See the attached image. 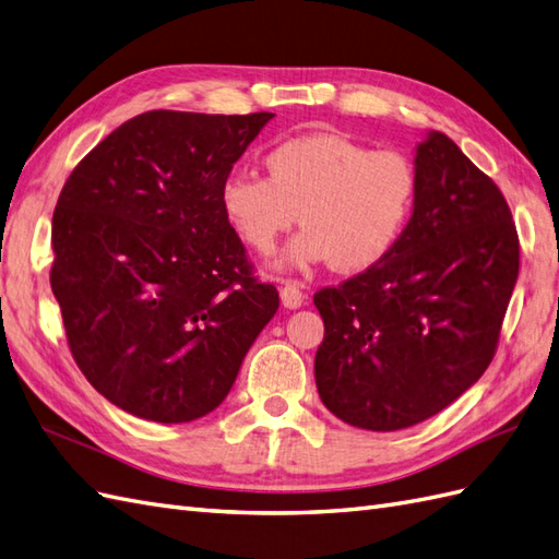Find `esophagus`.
I'll return each mask as SVG.
<instances>
[{"label": "esophagus", "mask_w": 559, "mask_h": 559, "mask_svg": "<svg viewBox=\"0 0 559 559\" xmlns=\"http://www.w3.org/2000/svg\"><path fill=\"white\" fill-rule=\"evenodd\" d=\"M281 302L285 309H299L305 305V293L299 290V285L295 281H285L281 288Z\"/></svg>", "instance_id": "obj_1"}]
</instances>
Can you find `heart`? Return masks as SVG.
<instances>
[{
  "instance_id": "b5f03b06",
  "label": "heart",
  "mask_w": 559,
  "mask_h": 559,
  "mask_svg": "<svg viewBox=\"0 0 559 559\" xmlns=\"http://www.w3.org/2000/svg\"><path fill=\"white\" fill-rule=\"evenodd\" d=\"M266 177L236 171L222 183L226 224L257 254H271L297 214L305 231L283 266L342 271L380 264L402 240L418 200V169L396 148L370 151L345 134H299L271 146Z\"/></svg>"
}]
</instances>
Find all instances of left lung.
Masks as SVG:
<instances>
[{"mask_svg": "<svg viewBox=\"0 0 559 559\" xmlns=\"http://www.w3.org/2000/svg\"><path fill=\"white\" fill-rule=\"evenodd\" d=\"M418 200L396 248L313 295L325 408L373 432L437 416L489 368L520 274L512 212L441 132L416 153Z\"/></svg>", "mask_w": 559, "mask_h": 559, "instance_id": "8db88e82", "label": "left lung"}]
</instances>
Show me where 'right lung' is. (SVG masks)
Segmentation results:
<instances>
[{"label": "right lung", "instance_id": "obj_1", "mask_svg": "<svg viewBox=\"0 0 559 559\" xmlns=\"http://www.w3.org/2000/svg\"><path fill=\"white\" fill-rule=\"evenodd\" d=\"M271 118L141 112L63 183L49 281L68 347L92 388L136 418L217 408L278 309L219 205Z\"/></svg>", "mask_w": 559, "mask_h": 559}]
</instances>
